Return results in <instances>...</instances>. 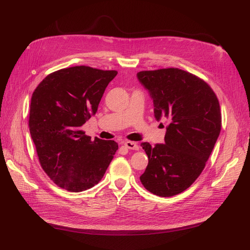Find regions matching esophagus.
I'll return each instance as SVG.
<instances>
[{"mask_svg":"<svg viewBox=\"0 0 250 250\" xmlns=\"http://www.w3.org/2000/svg\"><path fill=\"white\" fill-rule=\"evenodd\" d=\"M124 145H125L128 149H131V150H139V149H140V147H139L138 144H137V143H134V142L126 141V142L124 143Z\"/></svg>","mask_w":250,"mask_h":250,"instance_id":"1","label":"esophagus"}]
</instances>
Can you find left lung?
<instances>
[{"mask_svg":"<svg viewBox=\"0 0 250 250\" xmlns=\"http://www.w3.org/2000/svg\"><path fill=\"white\" fill-rule=\"evenodd\" d=\"M137 76L153 100L155 119L169 124L165 144H141L149 162L140 179L149 192L171 197L187 190L206 167L221 130L220 105L206 81L184 70L142 71Z\"/></svg>","mask_w":250,"mask_h":250,"instance_id":"left-lung-1","label":"left lung"}]
</instances>
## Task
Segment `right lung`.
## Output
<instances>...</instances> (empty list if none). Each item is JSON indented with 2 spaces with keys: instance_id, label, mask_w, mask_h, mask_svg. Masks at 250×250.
Segmentation results:
<instances>
[{
  "instance_id": "1",
  "label": "right lung",
  "mask_w": 250,
  "mask_h": 250,
  "mask_svg": "<svg viewBox=\"0 0 250 250\" xmlns=\"http://www.w3.org/2000/svg\"><path fill=\"white\" fill-rule=\"evenodd\" d=\"M117 74L67 67L48 75L32 94L29 129L41 166L66 191L82 192L99 183L119 148L115 141H92L81 130Z\"/></svg>"
}]
</instances>
